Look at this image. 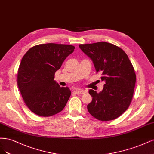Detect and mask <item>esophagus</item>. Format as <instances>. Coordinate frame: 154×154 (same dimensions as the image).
I'll use <instances>...</instances> for the list:
<instances>
[{"label":"esophagus","instance_id":"1","mask_svg":"<svg viewBox=\"0 0 154 154\" xmlns=\"http://www.w3.org/2000/svg\"><path fill=\"white\" fill-rule=\"evenodd\" d=\"M73 92L75 94H84L86 91L84 90H81V89H77V90H75Z\"/></svg>","mask_w":154,"mask_h":154}]
</instances>
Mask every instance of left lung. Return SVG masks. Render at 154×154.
<instances>
[{
    "instance_id": "left-lung-1",
    "label": "left lung",
    "mask_w": 154,
    "mask_h": 154,
    "mask_svg": "<svg viewBox=\"0 0 154 154\" xmlns=\"http://www.w3.org/2000/svg\"><path fill=\"white\" fill-rule=\"evenodd\" d=\"M79 47L91 58L97 73H100L102 81L106 82L100 93L89 91L93 99L88 110L100 121L115 120L132 101L136 81L132 64L122 48L109 43L80 44Z\"/></svg>"
}]
</instances>
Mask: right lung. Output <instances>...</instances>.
I'll return each mask as SVG.
<instances>
[{
  "instance_id": "1",
  "label": "right lung",
  "mask_w": 154,
  "mask_h": 154,
  "mask_svg": "<svg viewBox=\"0 0 154 154\" xmlns=\"http://www.w3.org/2000/svg\"><path fill=\"white\" fill-rule=\"evenodd\" d=\"M74 49L70 45L40 44L31 47L22 57L17 84L25 103L36 115L51 116L65 107L71 91L60 87L54 80V75Z\"/></svg>"
}]
</instances>
